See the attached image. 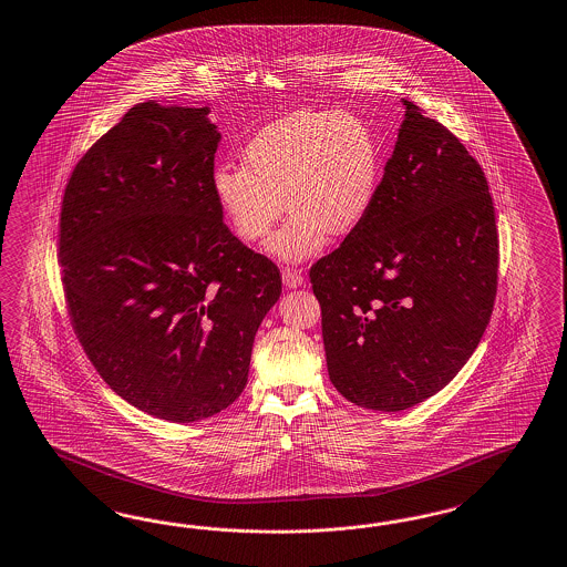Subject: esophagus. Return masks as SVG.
Wrapping results in <instances>:
<instances>
[{
	"label": "esophagus",
	"mask_w": 567,
	"mask_h": 567,
	"mask_svg": "<svg viewBox=\"0 0 567 567\" xmlns=\"http://www.w3.org/2000/svg\"><path fill=\"white\" fill-rule=\"evenodd\" d=\"M281 279H284L286 288H300L305 284L302 269H296V267H284L281 269Z\"/></svg>",
	"instance_id": "34e87169"
}]
</instances>
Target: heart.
Masks as SVG:
<instances>
[{
  "label": "heart",
  "mask_w": 567,
  "mask_h": 567,
  "mask_svg": "<svg viewBox=\"0 0 567 567\" xmlns=\"http://www.w3.org/2000/svg\"><path fill=\"white\" fill-rule=\"evenodd\" d=\"M243 154L245 164H216L212 189L245 243L265 238L286 202L290 216L267 243L281 261H305L331 236L355 233L377 199V137L346 111H296L252 135Z\"/></svg>",
  "instance_id": "1"
}]
</instances>
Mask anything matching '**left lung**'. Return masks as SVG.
<instances>
[{
	"instance_id": "left-lung-1",
	"label": "left lung",
	"mask_w": 567,
	"mask_h": 567,
	"mask_svg": "<svg viewBox=\"0 0 567 567\" xmlns=\"http://www.w3.org/2000/svg\"><path fill=\"white\" fill-rule=\"evenodd\" d=\"M403 104L368 218L310 267L331 382L374 411L442 391L480 346L497 291L495 209L480 162Z\"/></svg>"
}]
</instances>
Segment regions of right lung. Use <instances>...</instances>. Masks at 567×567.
<instances>
[{
	"mask_svg": "<svg viewBox=\"0 0 567 567\" xmlns=\"http://www.w3.org/2000/svg\"><path fill=\"white\" fill-rule=\"evenodd\" d=\"M207 113L131 106L75 164L59 218L65 305L87 360L121 399L173 423L240 396L281 293L276 262L221 221Z\"/></svg>",
	"mask_w": 567,
	"mask_h": 567,
	"instance_id": "obj_1",
	"label": "right lung"
}]
</instances>
